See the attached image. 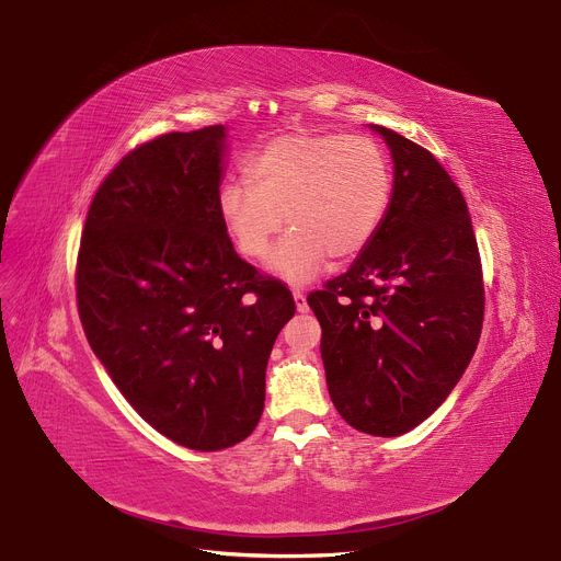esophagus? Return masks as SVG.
<instances>
[{"instance_id": "esophagus-1", "label": "esophagus", "mask_w": 561, "mask_h": 561, "mask_svg": "<svg viewBox=\"0 0 561 561\" xmlns=\"http://www.w3.org/2000/svg\"><path fill=\"white\" fill-rule=\"evenodd\" d=\"M293 300H296V309H298L300 313L309 311V305H307V296H305V290H293Z\"/></svg>"}]
</instances>
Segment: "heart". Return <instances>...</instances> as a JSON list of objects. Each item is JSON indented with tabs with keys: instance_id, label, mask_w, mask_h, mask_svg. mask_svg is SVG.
Instances as JSON below:
<instances>
[{
	"instance_id": "heart-1",
	"label": "heart",
	"mask_w": 561,
	"mask_h": 561,
	"mask_svg": "<svg viewBox=\"0 0 561 561\" xmlns=\"http://www.w3.org/2000/svg\"><path fill=\"white\" fill-rule=\"evenodd\" d=\"M245 172L252 184L220 186V220L250 259L268 256L286 222L271 271L290 284L309 282L328 256L362 254L389 211L391 163L368 136L286 131L265 140Z\"/></svg>"
}]
</instances>
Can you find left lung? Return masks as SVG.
I'll return each mask as SVG.
<instances>
[{
	"instance_id": "8db88e82",
	"label": "left lung",
	"mask_w": 561,
	"mask_h": 561,
	"mask_svg": "<svg viewBox=\"0 0 561 561\" xmlns=\"http://www.w3.org/2000/svg\"><path fill=\"white\" fill-rule=\"evenodd\" d=\"M391 150L385 222L347 273L307 298L330 398L347 425L400 436L444 404L480 341L484 284L468 206L425 147L370 125Z\"/></svg>"
}]
</instances>
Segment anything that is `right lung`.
Returning <instances> with one entry per match:
<instances>
[{"mask_svg":"<svg viewBox=\"0 0 561 561\" xmlns=\"http://www.w3.org/2000/svg\"><path fill=\"white\" fill-rule=\"evenodd\" d=\"M225 127L138 145L98 188L77 259L95 357L157 432L211 453L252 434L290 290L236 254L218 214Z\"/></svg>","mask_w":561,"mask_h":561,"instance_id":"right-lung-1","label":"right lung"}]
</instances>
